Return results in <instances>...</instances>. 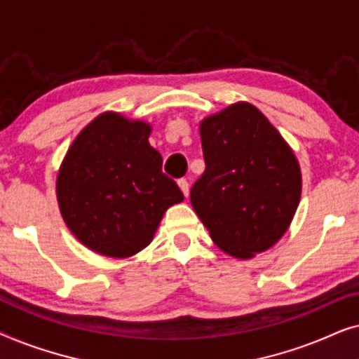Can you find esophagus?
I'll return each mask as SVG.
<instances>
[{
    "mask_svg": "<svg viewBox=\"0 0 359 359\" xmlns=\"http://www.w3.org/2000/svg\"><path fill=\"white\" fill-rule=\"evenodd\" d=\"M178 186H180V189L183 191V194L186 196V198H188V194H189V183H188V180H184V178L178 180Z\"/></svg>",
    "mask_w": 359,
    "mask_h": 359,
    "instance_id": "obj_1",
    "label": "esophagus"
}]
</instances>
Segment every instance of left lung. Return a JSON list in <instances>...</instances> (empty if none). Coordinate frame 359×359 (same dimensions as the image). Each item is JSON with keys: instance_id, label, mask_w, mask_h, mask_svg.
Segmentation results:
<instances>
[{"instance_id": "obj_1", "label": "left lung", "mask_w": 359, "mask_h": 359, "mask_svg": "<svg viewBox=\"0 0 359 359\" xmlns=\"http://www.w3.org/2000/svg\"><path fill=\"white\" fill-rule=\"evenodd\" d=\"M205 170L191 204L225 253L248 259L286 232L301 201L297 158L262 111L235 102L201 122Z\"/></svg>"}]
</instances>
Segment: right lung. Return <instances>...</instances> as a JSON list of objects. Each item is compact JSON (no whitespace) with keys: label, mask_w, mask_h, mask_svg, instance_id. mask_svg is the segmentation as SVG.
Returning <instances> with one entry per match:
<instances>
[{"label":"right lung","mask_w":359,"mask_h":359,"mask_svg":"<svg viewBox=\"0 0 359 359\" xmlns=\"http://www.w3.org/2000/svg\"><path fill=\"white\" fill-rule=\"evenodd\" d=\"M151 127L102 112L68 149L57 176L67 227L93 252L127 258L151 242L170 205L184 199L149 144Z\"/></svg>","instance_id":"1"}]
</instances>
